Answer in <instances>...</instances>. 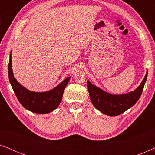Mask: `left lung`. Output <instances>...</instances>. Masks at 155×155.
Returning a JSON list of instances; mask_svg holds the SVG:
<instances>
[{
  "mask_svg": "<svg viewBox=\"0 0 155 155\" xmlns=\"http://www.w3.org/2000/svg\"><path fill=\"white\" fill-rule=\"evenodd\" d=\"M147 71L140 84L132 92L124 94H112L87 81L90 97L94 107L101 113L110 116L120 115L138 101L147 80Z\"/></svg>",
  "mask_w": 155,
  "mask_h": 155,
  "instance_id": "1",
  "label": "left lung"
}]
</instances>
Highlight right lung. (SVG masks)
<instances>
[{
  "label": "right lung",
  "instance_id": "right-lung-1",
  "mask_svg": "<svg viewBox=\"0 0 155 155\" xmlns=\"http://www.w3.org/2000/svg\"><path fill=\"white\" fill-rule=\"evenodd\" d=\"M8 77L15 94L21 104L29 111L40 114L50 113L58 107L62 100L65 87L71 79V77L67 78L54 89L46 92H37L27 90L14 77L11 53L8 64Z\"/></svg>",
  "mask_w": 155,
  "mask_h": 155
}]
</instances>
